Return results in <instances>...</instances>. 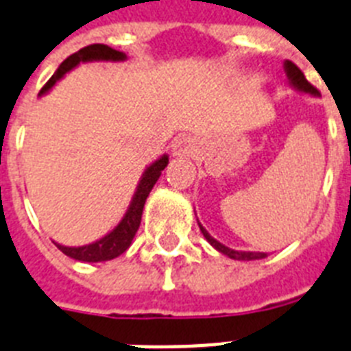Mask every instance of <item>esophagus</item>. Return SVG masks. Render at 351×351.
I'll return each mask as SVG.
<instances>
[{
  "instance_id": "obj_1",
  "label": "esophagus",
  "mask_w": 351,
  "mask_h": 351,
  "mask_svg": "<svg viewBox=\"0 0 351 351\" xmlns=\"http://www.w3.org/2000/svg\"><path fill=\"white\" fill-rule=\"evenodd\" d=\"M196 151V144L191 136H178L173 142L171 146V153L175 158H187V156H193V153Z\"/></svg>"
}]
</instances>
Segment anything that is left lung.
Returning a JSON list of instances; mask_svg holds the SVG:
<instances>
[{
    "mask_svg": "<svg viewBox=\"0 0 351 351\" xmlns=\"http://www.w3.org/2000/svg\"><path fill=\"white\" fill-rule=\"evenodd\" d=\"M283 68H285V73H287V79H289V84L294 88V90H298V92H301V93H308V95H312V97H321L319 90H315V88L312 86V84H310L306 79H304L303 72H301V70L295 66L294 62L285 61ZM198 225H200V230H202V234H204L205 240L209 241V243L213 245L216 250H218V252H221V254H225V256H229L230 259H238V261H252V259H263L265 256H267V252H250V250L229 249V247H225V245L220 243L218 240H215V238H213V236H210L209 232L204 229V227H202V223H198Z\"/></svg>",
    "mask_w": 351,
    "mask_h": 351,
    "instance_id": "1",
    "label": "left lung"
}]
</instances>
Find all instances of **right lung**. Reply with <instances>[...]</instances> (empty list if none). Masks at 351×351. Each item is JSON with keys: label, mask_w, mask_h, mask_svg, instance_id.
Returning a JSON list of instances; mask_svg holds the SVG:
<instances>
[{"label": "right lung", "mask_w": 351, "mask_h": 351, "mask_svg": "<svg viewBox=\"0 0 351 351\" xmlns=\"http://www.w3.org/2000/svg\"><path fill=\"white\" fill-rule=\"evenodd\" d=\"M128 56L124 52H119L115 48L108 47V45H90V47L81 48L79 52L72 53V56L64 59L61 62V66L57 68L52 79L43 86L39 92V97L48 93L57 84V81H61L62 77L66 75L70 70L79 66L81 62H93V61H111V62H121L126 61ZM169 164V156L162 155L158 160L144 169L142 173L138 185H136L135 195L131 198L130 207H128L126 215L122 216V220L117 223L113 230H110L106 236H102L101 240L93 241V243L82 245V247H66V245L56 243V247L61 250L62 254H66L68 258L77 259V261H84V263H99V261H110L115 259L117 256H121L122 252H126L130 249L131 241L135 238L136 230L141 227L142 220V210H144V204H146L147 196H149L153 185L156 180L160 178L162 171L166 169Z\"/></svg>", "instance_id": "add662e5"}]
</instances>
